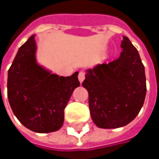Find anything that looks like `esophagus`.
<instances>
[{"label": "esophagus", "instance_id": "34e87169", "mask_svg": "<svg viewBox=\"0 0 159 159\" xmlns=\"http://www.w3.org/2000/svg\"><path fill=\"white\" fill-rule=\"evenodd\" d=\"M78 79H79L80 83H82V82L84 80V73H83V72H80L79 75H78Z\"/></svg>", "mask_w": 159, "mask_h": 159}]
</instances>
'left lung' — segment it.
Listing matches in <instances>:
<instances>
[{"instance_id": "obj_1", "label": "left lung", "mask_w": 159, "mask_h": 159, "mask_svg": "<svg viewBox=\"0 0 159 159\" xmlns=\"http://www.w3.org/2000/svg\"><path fill=\"white\" fill-rule=\"evenodd\" d=\"M120 56L86 71L83 86L88 91L94 123L103 129L130 123L142 109L146 94L144 66L135 47L123 37Z\"/></svg>"}]
</instances>
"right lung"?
I'll return each mask as SVG.
<instances>
[{"label":"right lung","instance_id":"1","mask_svg":"<svg viewBox=\"0 0 159 159\" xmlns=\"http://www.w3.org/2000/svg\"><path fill=\"white\" fill-rule=\"evenodd\" d=\"M34 37L20 47L8 71L7 95L12 111L25 127L51 133L63 124L64 109L80 85L78 72L64 77L39 65Z\"/></svg>","mask_w":159,"mask_h":159}]
</instances>
